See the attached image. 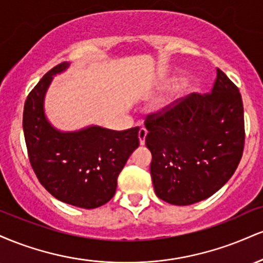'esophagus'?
Masks as SVG:
<instances>
[{"mask_svg": "<svg viewBox=\"0 0 263 263\" xmlns=\"http://www.w3.org/2000/svg\"><path fill=\"white\" fill-rule=\"evenodd\" d=\"M147 129L144 127H141L140 131H138V138H140V143L143 146L144 144V141H146V136H147Z\"/></svg>", "mask_w": 263, "mask_h": 263, "instance_id": "1", "label": "esophagus"}]
</instances>
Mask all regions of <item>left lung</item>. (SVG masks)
<instances>
[{
  "instance_id": "1",
  "label": "left lung",
  "mask_w": 263,
  "mask_h": 263,
  "mask_svg": "<svg viewBox=\"0 0 263 263\" xmlns=\"http://www.w3.org/2000/svg\"><path fill=\"white\" fill-rule=\"evenodd\" d=\"M157 197L190 205L216 193L243 153L245 121L238 87L216 68L210 92L177 99L144 121Z\"/></svg>"
}]
</instances>
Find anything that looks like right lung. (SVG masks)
<instances>
[{"mask_svg": "<svg viewBox=\"0 0 263 263\" xmlns=\"http://www.w3.org/2000/svg\"><path fill=\"white\" fill-rule=\"evenodd\" d=\"M68 65L63 62L50 69L27 96L23 110L27 152L38 180L54 198L95 209L116 193L119 174L140 146V127L114 131L92 126L68 134L53 128L44 116L43 98L52 75Z\"/></svg>", "mask_w": 263, "mask_h": 263, "instance_id": "right-lung-1", "label": "right lung"}]
</instances>
